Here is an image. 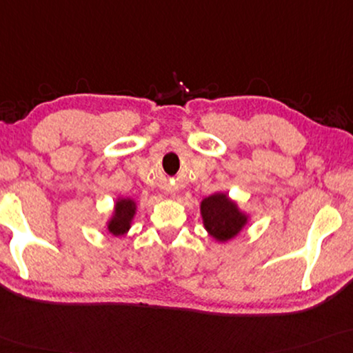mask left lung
I'll use <instances>...</instances> for the list:
<instances>
[{
  "instance_id": "obj_1",
  "label": "left lung",
  "mask_w": 353,
  "mask_h": 353,
  "mask_svg": "<svg viewBox=\"0 0 353 353\" xmlns=\"http://www.w3.org/2000/svg\"><path fill=\"white\" fill-rule=\"evenodd\" d=\"M201 214L206 230L219 241L235 236L246 222V217L238 211L235 203L222 193H216L203 200Z\"/></svg>"
}]
</instances>
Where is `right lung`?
<instances>
[{
	"label": "right lung",
	"mask_w": 353,
	"mask_h": 353,
	"mask_svg": "<svg viewBox=\"0 0 353 353\" xmlns=\"http://www.w3.org/2000/svg\"><path fill=\"white\" fill-rule=\"evenodd\" d=\"M134 201L132 200H120L117 201L115 206V216L113 219L108 222V230H110L113 235H123L129 225H131V219L134 217Z\"/></svg>",
	"instance_id": "add662e5"
}]
</instances>
